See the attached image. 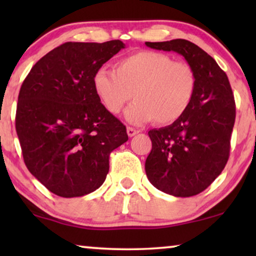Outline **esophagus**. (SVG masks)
Returning a JSON list of instances; mask_svg holds the SVG:
<instances>
[{"instance_id":"esophagus-1","label":"esophagus","mask_w":256,"mask_h":256,"mask_svg":"<svg viewBox=\"0 0 256 256\" xmlns=\"http://www.w3.org/2000/svg\"><path fill=\"white\" fill-rule=\"evenodd\" d=\"M127 134H128L129 138H132V136L138 134V130H136V129L132 128V127H127Z\"/></svg>"}]
</instances>
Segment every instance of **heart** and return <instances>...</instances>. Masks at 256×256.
I'll return each mask as SVG.
<instances>
[{
  "instance_id": "b5f03b06",
  "label": "heart",
  "mask_w": 256,
  "mask_h": 256,
  "mask_svg": "<svg viewBox=\"0 0 256 256\" xmlns=\"http://www.w3.org/2000/svg\"><path fill=\"white\" fill-rule=\"evenodd\" d=\"M93 90L110 114H118L126 104V120L143 124H174L184 115L194 99L197 78L191 65L174 62L170 56L155 51H138L116 62L114 70L98 68Z\"/></svg>"
}]
</instances>
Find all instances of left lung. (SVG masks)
<instances>
[{"label": "left lung", "instance_id": "8db88e82", "mask_svg": "<svg viewBox=\"0 0 256 256\" xmlns=\"http://www.w3.org/2000/svg\"><path fill=\"white\" fill-rule=\"evenodd\" d=\"M146 45L183 56L197 78L194 99L183 116L149 130L152 148L146 160V177L154 186L174 197H191L208 188L228 160L236 121L232 88L214 59L191 42Z\"/></svg>", "mask_w": 256, "mask_h": 256}]
</instances>
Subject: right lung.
<instances>
[{"mask_svg":"<svg viewBox=\"0 0 256 256\" xmlns=\"http://www.w3.org/2000/svg\"><path fill=\"white\" fill-rule=\"evenodd\" d=\"M126 45L65 43L38 60L20 87L16 132L24 162L48 191L82 197L104 184L110 154L128 141L126 126L106 110L93 74Z\"/></svg>","mask_w":256,"mask_h":256,"instance_id":"1","label":"right lung"}]
</instances>
